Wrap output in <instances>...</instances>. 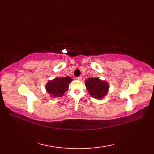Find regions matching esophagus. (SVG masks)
I'll use <instances>...</instances> for the list:
<instances>
[{
	"label": "esophagus",
	"mask_w": 154,
	"mask_h": 154,
	"mask_svg": "<svg viewBox=\"0 0 154 154\" xmlns=\"http://www.w3.org/2000/svg\"><path fill=\"white\" fill-rule=\"evenodd\" d=\"M76 79L78 80V81H81V79H82V77H78L76 78Z\"/></svg>",
	"instance_id": "obj_1"
}]
</instances>
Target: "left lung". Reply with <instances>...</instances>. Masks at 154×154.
Masks as SVG:
<instances>
[{
  "label": "left lung",
  "instance_id": "obj_1",
  "mask_svg": "<svg viewBox=\"0 0 154 154\" xmlns=\"http://www.w3.org/2000/svg\"><path fill=\"white\" fill-rule=\"evenodd\" d=\"M85 86L90 95L97 99H101L106 96L109 89V83L99 78H89L85 81Z\"/></svg>",
  "mask_w": 154,
  "mask_h": 154
}]
</instances>
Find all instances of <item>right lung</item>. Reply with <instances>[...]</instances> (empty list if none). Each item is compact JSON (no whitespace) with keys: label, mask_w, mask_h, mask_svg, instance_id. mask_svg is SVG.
I'll return each instance as SVG.
<instances>
[{"label":"right lung","mask_w":154,"mask_h":154,"mask_svg":"<svg viewBox=\"0 0 154 154\" xmlns=\"http://www.w3.org/2000/svg\"><path fill=\"white\" fill-rule=\"evenodd\" d=\"M72 81L73 79L68 76L55 78L48 81L45 85V89L52 97H62L68 90L69 85Z\"/></svg>","instance_id":"right-lung-1"}]
</instances>
